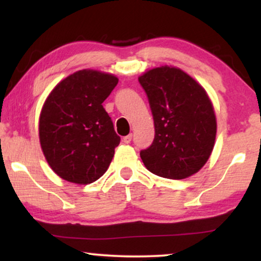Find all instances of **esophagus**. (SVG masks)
Wrapping results in <instances>:
<instances>
[{
  "mask_svg": "<svg viewBox=\"0 0 261 261\" xmlns=\"http://www.w3.org/2000/svg\"><path fill=\"white\" fill-rule=\"evenodd\" d=\"M132 138H133V135L128 134V135H126V137H123L122 142H124V144H129V142L132 141Z\"/></svg>",
  "mask_w": 261,
  "mask_h": 261,
  "instance_id": "34e87169",
  "label": "esophagus"
}]
</instances>
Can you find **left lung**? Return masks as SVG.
Wrapping results in <instances>:
<instances>
[{
  "mask_svg": "<svg viewBox=\"0 0 261 261\" xmlns=\"http://www.w3.org/2000/svg\"><path fill=\"white\" fill-rule=\"evenodd\" d=\"M154 121V140L140 151L146 169L159 177L184 179L212 154L216 117L204 89L177 67H155L139 77Z\"/></svg>",
  "mask_w": 261,
  "mask_h": 261,
  "instance_id": "left-lung-1",
  "label": "left lung"
}]
</instances>
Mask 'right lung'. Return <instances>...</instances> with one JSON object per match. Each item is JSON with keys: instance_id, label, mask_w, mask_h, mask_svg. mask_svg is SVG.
I'll use <instances>...</instances> for the list:
<instances>
[{"instance_id": "right-lung-1", "label": "right lung", "mask_w": 261, "mask_h": 261, "mask_svg": "<svg viewBox=\"0 0 261 261\" xmlns=\"http://www.w3.org/2000/svg\"><path fill=\"white\" fill-rule=\"evenodd\" d=\"M119 80L81 70L56 85L39 120V138L51 169L71 183L90 184L110 165L120 137L102 103Z\"/></svg>"}]
</instances>
